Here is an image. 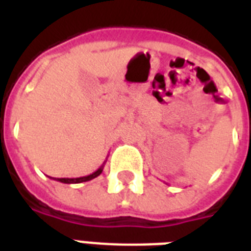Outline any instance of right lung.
I'll use <instances>...</instances> for the list:
<instances>
[{
	"instance_id": "right-lung-1",
	"label": "right lung",
	"mask_w": 251,
	"mask_h": 251,
	"mask_svg": "<svg viewBox=\"0 0 251 251\" xmlns=\"http://www.w3.org/2000/svg\"><path fill=\"white\" fill-rule=\"evenodd\" d=\"M104 164H105V161H104ZM104 164L101 167L99 168L98 171L94 172L92 175L90 176H84V177H79V178H53L58 181V182H62V183H80V182H86V181H91V179H94L95 177H98V176L101 175L102 169H104ZM52 178V177H50Z\"/></svg>"
}]
</instances>
